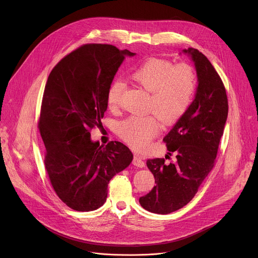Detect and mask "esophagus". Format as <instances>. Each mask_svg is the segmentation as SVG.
<instances>
[{
  "mask_svg": "<svg viewBox=\"0 0 258 258\" xmlns=\"http://www.w3.org/2000/svg\"><path fill=\"white\" fill-rule=\"evenodd\" d=\"M133 164L135 165V166H138V167H145V165H146V163H145V161L139 156V155H135V157H134V159H133Z\"/></svg>",
  "mask_w": 258,
  "mask_h": 258,
  "instance_id": "34e87169",
  "label": "esophagus"
}]
</instances>
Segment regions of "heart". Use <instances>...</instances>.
<instances>
[{"label": "heart", "instance_id": "b5f03b06", "mask_svg": "<svg viewBox=\"0 0 258 258\" xmlns=\"http://www.w3.org/2000/svg\"><path fill=\"white\" fill-rule=\"evenodd\" d=\"M131 79L151 93L148 110H152L164 124L176 122L190 107L197 86L193 68L187 64L174 65L168 60L151 58L131 72ZM123 82L110 84L106 102L109 109H116L124 91ZM159 131L158 119L151 114L132 115L118 124V135L134 149L143 150Z\"/></svg>", "mask_w": 258, "mask_h": 258}]
</instances>
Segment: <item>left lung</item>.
Instances as JSON below:
<instances>
[{
    "label": "left lung",
    "mask_w": 258,
    "mask_h": 258,
    "mask_svg": "<svg viewBox=\"0 0 258 258\" xmlns=\"http://www.w3.org/2000/svg\"><path fill=\"white\" fill-rule=\"evenodd\" d=\"M183 53L191 56L196 67L195 99L163 139L168 154L175 153L174 161L147 160L156 186L139 199L143 208L158 214L173 212L194 198L214 166L229 111L226 88L207 57L194 48Z\"/></svg>",
    "instance_id": "1"
}]
</instances>
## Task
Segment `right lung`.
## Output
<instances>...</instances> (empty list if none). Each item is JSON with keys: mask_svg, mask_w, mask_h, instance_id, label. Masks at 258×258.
Returning <instances> with one entry per match:
<instances>
[{"mask_svg": "<svg viewBox=\"0 0 258 258\" xmlns=\"http://www.w3.org/2000/svg\"><path fill=\"white\" fill-rule=\"evenodd\" d=\"M128 50L86 44L62 58L48 78L39 119L45 168L57 196L77 211H92L107 198L108 183L126 168L133 153L117 141L91 140L102 125L107 90Z\"/></svg>", "mask_w": 258, "mask_h": 258, "instance_id": "1", "label": "right lung"}]
</instances>
